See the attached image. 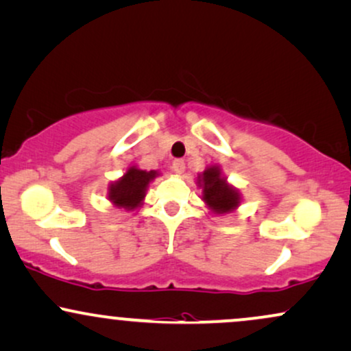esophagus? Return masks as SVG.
I'll use <instances>...</instances> for the list:
<instances>
[{
  "label": "esophagus",
  "instance_id": "obj_1",
  "mask_svg": "<svg viewBox=\"0 0 351 351\" xmlns=\"http://www.w3.org/2000/svg\"><path fill=\"white\" fill-rule=\"evenodd\" d=\"M171 170L175 173H178V175H181V173L184 171V160H181V158L175 160V162H173V165H171Z\"/></svg>",
  "mask_w": 351,
  "mask_h": 351
}]
</instances>
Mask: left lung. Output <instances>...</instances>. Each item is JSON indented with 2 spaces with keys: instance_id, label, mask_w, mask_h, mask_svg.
Returning <instances> with one entry per match:
<instances>
[{
  "instance_id": "8db88e82",
  "label": "left lung",
  "mask_w": 351,
  "mask_h": 351,
  "mask_svg": "<svg viewBox=\"0 0 351 351\" xmlns=\"http://www.w3.org/2000/svg\"><path fill=\"white\" fill-rule=\"evenodd\" d=\"M197 184L202 188V199L208 208L216 214H227L239 208L240 194L235 188L227 184L219 167H209L197 176Z\"/></svg>"
}]
</instances>
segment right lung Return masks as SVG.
<instances>
[{"label":"right lung","instance_id":"right-lung-1","mask_svg":"<svg viewBox=\"0 0 351 351\" xmlns=\"http://www.w3.org/2000/svg\"><path fill=\"white\" fill-rule=\"evenodd\" d=\"M158 173L155 170L145 171L137 167H130L121 180L114 181L109 186V201L117 208L132 210L142 204L147 186Z\"/></svg>","mask_w":351,"mask_h":351}]
</instances>
